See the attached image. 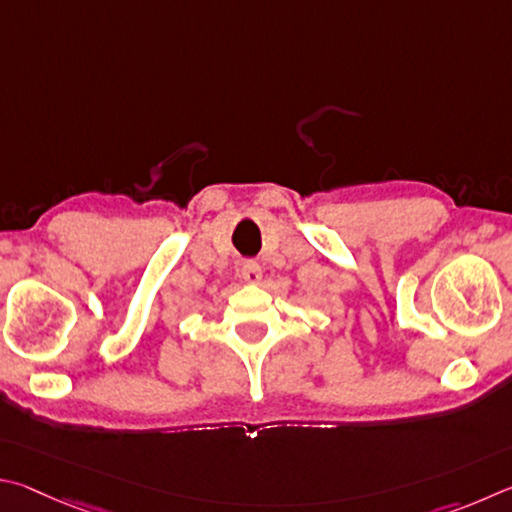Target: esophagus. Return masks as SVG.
Segmentation results:
<instances>
[{
	"instance_id": "34e87169",
	"label": "esophagus",
	"mask_w": 512,
	"mask_h": 512,
	"mask_svg": "<svg viewBox=\"0 0 512 512\" xmlns=\"http://www.w3.org/2000/svg\"><path fill=\"white\" fill-rule=\"evenodd\" d=\"M242 279H245V283H261V279H263V270H261V265H258L256 261H245L242 263Z\"/></svg>"
}]
</instances>
